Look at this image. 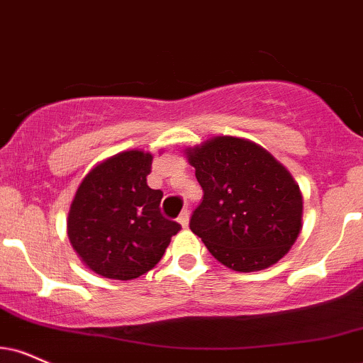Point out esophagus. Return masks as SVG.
<instances>
[{
  "label": "esophagus",
  "mask_w": 363,
  "mask_h": 363,
  "mask_svg": "<svg viewBox=\"0 0 363 363\" xmlns=\"http://www.w3.org/2000/svg\"><path fill=\"white\" fill-rule=\"evenodd\" d=\"M177 221L186 228L187 223H189V211H187V209H182V213H181V215H179Z\"/></svg>",
  "instance_id": "obj_1"
}]
</instances>
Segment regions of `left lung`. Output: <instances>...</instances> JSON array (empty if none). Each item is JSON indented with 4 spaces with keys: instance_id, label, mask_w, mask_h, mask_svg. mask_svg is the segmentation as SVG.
I'll use <instances>...</instances> for the list:
<instances>
[{
    "instance_id": "1",
    "label": "left lung",
    "mask_w": 363,
    "mask_h": 363,
    "mask_svg": "<svg viewBox=\"0 0 363 363\" xmlns=\"http://www.w3.org/2000/svg\"><path fill=\"white\" fill-rule=\"evenodd\" d=\"M203 187L189 228L218 262L238 272L276 264L294 245L303 196L287 169L267 150L235 137H216L187 150Z\"/></svg>"
}]
</instances>
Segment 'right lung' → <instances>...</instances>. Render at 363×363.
<instances>
[{"mask_svg": "<svg viewBox=\"0 0 363 363\" xmlns=\"http://www.w3.org/2000/svg\"><path fill=\"white\" fill-rule=\"evenodd\" d=\"M150 170V154L121 152L96 165L77 187L67 235L77 255L99 276L118 281L143 276L181 230L160 213L164 193L148 187Z\"/></svg>", "mask_w": 363, "mask_h": 363, "instance_id": "add662e5", "label": "right lung"}]
</instances>
